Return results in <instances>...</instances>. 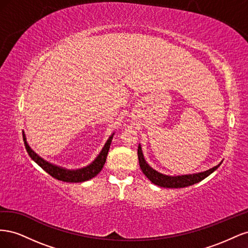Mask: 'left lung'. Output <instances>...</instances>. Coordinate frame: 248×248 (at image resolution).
Returning a JSON list of instances; mask_svg holds the SVG:
<instances>
[{
  "mask_svg": "<svg viewBox=\"0 0 248 248\" xmlns=\"http://www.w3.org/2000/svg\"><path fill=\"white\" fill-rule=\"evenodd\" d=\"M138 156H139V162L141 171L144 175L151 181L153 184L164 187V188H182V187H187L199 183L202 180L207 178L209 175H211L214 170L219 168L222 161H220L217 166L209 169L204 171L194 172V174L188 175H179V176H169L161 174V172L157 171L153 168H151L146 161L144 154H142V150L140 144H139L138 148Z\"/></svg>",
  "mask_w": 248,
  "mask_h": 248,
  "instance_id": "left-lung-1",
  "label": "left lung"
}]
</instances>
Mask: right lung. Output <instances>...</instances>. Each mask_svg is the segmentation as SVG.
I'll list each match as a JSON object with an SVG mask.
<instances>
[{
  "label": "right lung",
  "instance_id": "obj_1",
  "mask_svg": "<svg viewBox=\"0 0 248 248\" xmlns=\"http://www.w3.org/2000/svg\"><path fill=\"white\" fill-rule=\"evenodd\" d=\"M114 134H115V132L110 134L107 142L104 144L103 148L101 149V151L99 152L98 155L95 157V159L91 163H89L88 166H86L84 168L77 169V170L66 169L63 167L57 166V164L51 163L46 159H43L42 157H40L31 147L29 146L25 132L22 133V138H24L25 147H26V150H27L28 154L30 155V157H31V158L37 164H38L41 169L46 170L47 174H49L55 179L60 180V181L71 182V183H80V182L88 181V180L97 176V174H99L100 170H102V168L104 166V163H106L107 156H108V150L110 147V142H111L112 137H114Z\"/></svg>",
  "mask_w": 248,
  "mask_h": 248
}]
</instances>
